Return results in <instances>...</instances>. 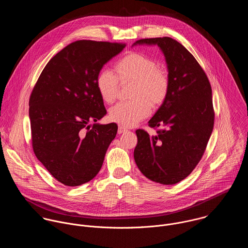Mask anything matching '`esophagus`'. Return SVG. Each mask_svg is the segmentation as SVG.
I'll return each mask as SVG.
<instances>
[{"mask_svg": "<svg viewBox=\"0 0 248 248\" xmlns=\"http://www.w3.org/2000/svg\"><path fill=\"white\" fill-rule=\"evenodd\" d=\"M128 130L126 128H124L123 126H118V134H123L125 132H127Z\"/></svg>", "mask_w": 248, "mask_h": 248, "instance_id": "obj_1", "label": "esophagus"}]
</instances>
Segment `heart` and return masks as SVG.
<instances>
[{
	"instance_id": "heart-1",
	"label": "heart",
	"mask_w": 248,
	"mask_h": 248,
	"mask_svg": "<svg viewBox=\"0 0 248 248\" xmlns=\"http://www.w3.org/2000/svg\"><path fill=\"white\" fill-rule=\"evenodd\" d=\"M115 73L103 70L96 77V89L101 99L112 103L118 94L120 83L133 82L129 102H120L110 108L108 118L123 127H132L151 113L153 107L162 105L170 91V77L164 68L153 58L140 52H131L119 59Z\"/></svg>"
}]
</instances>
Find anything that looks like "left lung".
Returning <instances> with one entry per match:
<instances>
[{"label": "left lung", "mask_w": 248, "mask_h": 248, "mask_svg": "<svg viewBox=\"0 0 248 248\" xmlns=\"http://www.w3.org/2000/svg\"><path fill=\"white\" fill-rule=\"evenodd\" d=\"M137 44L157 45L164 53L170 91L148 125L157 129L150 136L139 129L134 157L149 179L172 185L188 177L202 159L215 120L212 89L196 58L170 37L145 38Z\"/></svg>", "instance_id": "8db88e82"}]
</instances>
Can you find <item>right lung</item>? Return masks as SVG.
<instances>
[{"label": "right lung", "instance_id": "1", "mask_svg": "<svg viewBox=\"0 0 248 248\" xmlns=\"http://www.w3.org/2000/svg\"><path fill=\"white\" fill-rule=\"evenodd\" d=\"M123 43L78 40L54 55L30 97L32 149L59 182L78 186L100 171L117 125L96 122L107 113L96 77Z\"/></svg>", "mask_w": 248, "mask_h": 248}]
</instances>
